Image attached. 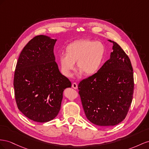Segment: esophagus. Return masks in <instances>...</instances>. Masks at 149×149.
<instances>
[{
    "label": "esophagus",
    "mask_w": 149,
    "mask_h": 149,
    "mask_svg": "<svg viewBox=\"0 0 149 149\" xmlns=\"http://www.w3.org/2000/svg\"><path fill=\"white\" fill-rule=\"evenodd\" d=\"M72 87H73L74 88H75V89H77V88H78L77 84V83H75V82H74L73 84H72Z\"/></svg>",
    "instance_id": "1"
}]
</instances>
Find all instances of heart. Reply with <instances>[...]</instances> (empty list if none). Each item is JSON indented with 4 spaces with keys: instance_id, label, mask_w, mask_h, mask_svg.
Instances as JSON below:
<instances>
[{
    "instance_id": "heart-1",
    "label": "heart",
    "mask_w": 149,
    "mask_h": 149,
    "mask_svg": "<svg viewBox=\"0 0 149 149\" xmlns=\"http://www.w3.org/2000/svg\"><path fill=\"white\" fill-rule=\"evenodd\" d=\"M66 54H61L59 62L63 74L70 77L77 63L80 74L92 76L99 70L105 56V47L100 42L80 40L72 42L65 49Z\"/></svg>"
}]
</instances>
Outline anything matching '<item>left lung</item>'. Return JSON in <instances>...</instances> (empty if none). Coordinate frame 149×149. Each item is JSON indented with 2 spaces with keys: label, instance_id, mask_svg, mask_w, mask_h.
I'll return each instance as SVG.
<instances>
[{
  "label": "left lung",
  "instance_id": "obj_1",
  "mask_svg": "<svg viewBox=\"0 0 149 149\" xmlns=\"http://www.w3.org/2000/svg\"><path fill=\"white\" fill-rule=\"evenodd\" d=\"M113 44L110 58L94 75L80 82L78 88L87 119L99 126H113L124 120L132 101L134 82L130 58Z\"/></svg>",
  "mask_w": 149,
  "mask_h": 149
}]
</instances>
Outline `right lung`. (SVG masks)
<instances>
[{"label":"right lung","instance_id":"right-lung-1","mask_svg":"<svg viewBox=\"0 0 149 149\" xmlns=\"http://www.w3.org/2000/svg\"><path fill=\"white\" fill-rule=\"evenodd\" d=\"M56 41L44 35L33 37L22 50L15 67L14 87L18 109L37 122H49L57 116L63 92L72 86L56 62Z\"/></svg>","mask_w":149,"mask_h":149}]
</instances>
